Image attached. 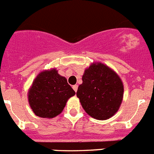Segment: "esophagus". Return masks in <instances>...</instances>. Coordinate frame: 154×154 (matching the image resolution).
Returning <instances> with one entry per match:
<instances>
[{"label": "esophagus", "instance_id": "1", "mask_svg": "<svg viewBox=\"0 0 154 154\" xmlns=\"http://www.w3.org/2000/svg\"><path fill=\"white\" fill-rule=\"evenodd\" d=\"M77 88H78V86H77V84H75V85L73 86V89H74V91H75V92H77Z\"/></svg>", "mask_w": 154, "mask_h": 154}]
</instances>
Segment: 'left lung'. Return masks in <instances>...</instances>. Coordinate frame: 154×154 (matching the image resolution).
Wrapping results in <instances>:
<instances>
[{
    "label": "left lung",
    "mask_w": 154,
    "mask_h": 154,
    "mask_svg": "<svg viewBox=\"0 0 154 154\" xmlns=\"http://www.w3.org/2000/svg\"><path fill=\"white\" fill-rule=\"evenodd\" d=\"M77 97L86 112L97 120H106L119 110L124 94L121 80L114 71L100 63L85 70Z\"/></svg>",
    "instance_id": "left-lung-1"
}]
</instances>
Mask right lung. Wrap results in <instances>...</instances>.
Wrapping results in <instances>:
<instances>
[{
    "label": "right lung",
    "instance_id": "obj_1",
    "mask_svg": "<svg viewBox=\"0 0 154 154\" xmlns=\"http://www.w3.org/2000/svg\"><path fill=\"white\" fill-rule=\"evenodd\" d=\"M74 94L67 79L53 69L42 71L36 77L28 92V100L37 116L53 118L61 113L67 100Z\"/></svg>",
    "mask_w": 154,
    "mask_h": 154
}]
</instances>
